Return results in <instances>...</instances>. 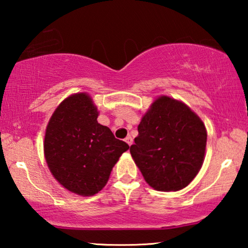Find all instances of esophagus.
<instances>
[{"mask_svg": "<svg viewBox=\"0 0 248 248\" xmlns=\"http://www.w3.org/2000/svg\"><path fill=\"white\" fill-rule=\"evenodd\" d=\"M125 142H126L128 145H131L132 143H133V139H132V137H130V135H128V137L125 138Z\"/></svg>", "mask_w": 248, "mask_h": 248, "instance_id": "34e87169", "label": "esophagus"}]
</instances>
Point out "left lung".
<instances>
[{
  "label": "left lung",
  "mask_w": 248,
  "mask_h": 248,
  "mask_svg": "<svg viewBox=\"0 0 248 248\" xmlns=\"http://www.w3.org/2000/svg\"><path fill=\"white\" fill-rule=\"evenodd\" d=\"M138 131L130 152L145 182L161 192L186 187L204 160L206 130L201 118L182 101L160 96Z\"/></svg>",
  "instance_id": "left-lung-1"
}]
</instances>
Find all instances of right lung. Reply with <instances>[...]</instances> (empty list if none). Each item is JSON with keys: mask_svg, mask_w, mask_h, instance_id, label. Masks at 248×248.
Masks as SVG:
<instances>
[{"mask_svg": "<svg viewBox=\"0 0 248 248\" xmlns=\"http://www.w3.org/2000/svg\"><path fill=\"white\" fill-rule=\"evenodd\" d=\"M97 107L86 93L61 103L47 124L44 154L50 172L67 191L97 194L128 144L97 122Z\"/></svg>", "mask_w": 248, "mask_h": 248, "instance_id": "1", "label": "right lung"}]
</instances>
